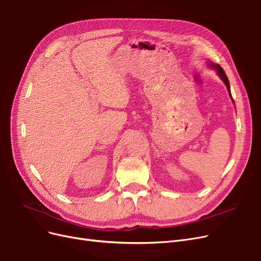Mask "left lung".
I'll use <instances>...</instances> for the list:
<instances>
[{"instance_id":"obj_1","label":"left lung","mask_w":261,"mask_h":261,"mask_svg":"<svg viewBox=\"0 0 261 261\" xmlns=\"http://www.w3.org/2000/svg\"><path fill=\"white\" fill-rule=\"evenodd\" d=\"M210 67H213V68H215V69L217 70L218 74H219V77H220V78L222 79V81L224 82V85L226 86V89H228L229 93H230V95H231V90H230L229 79H228V77H226V74H225L224 70L221 68V66H219V65H215V64H213V63H210ZM231 97H232V95H231Z\"/></svg>"}]
</instances>
